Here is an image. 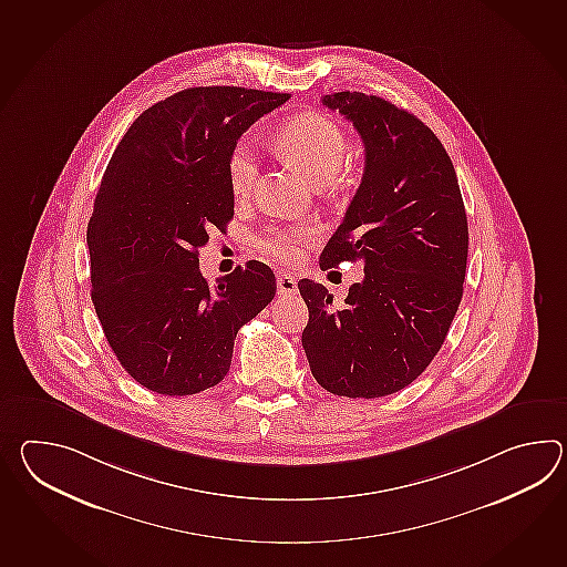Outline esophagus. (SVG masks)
Masks as SVG:
<instances>
[{"instance_id": "34e87169", "label": "esophagus", "mask_w": 567, "mask_h": 567, "mask_svg": "<svg viewBox=\"0 0 567 567\" xmlns=\"http://www.w3.org/2000/svg\"><path fill=\"white\" fill-rule=\"evenodd\" d=\"M277 289L282 297H292L297 295V280L295 277H290L287 272H280L277 277Z\"/></svg>"}]
</instances>
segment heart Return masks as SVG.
Masks as SVG:
<instances>
[{
    "instance_id": "obj_1",
    "label": "heart",
    "mask_w": 567,
    "mask_h": 567,
    "mask_svg": "<svg viewBox=\"0 0 567 567\" xmlns=\"http://www.w3.org/2000/svg\"><path fill=\"white\" fill-rule=\"evenodd\" d=\"M277 144L290 163L302 168L317 185H328L340 173L348 142L341 127L321 114H299L278 127ZM258 173L256 148L250 138H239L227 156V183L236 197L250 195ZM317 239V229L307 224L270 226L256 246L280 265H295L305 246Z\"/></svg>"
}]
</instances>
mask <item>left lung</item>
<instances>
[{"label": "left lung", "mask_w": 567, "mask_h": 567, "mask_svg": "<svg viewBox=\"0 0 567 567\" xmlns=\"http://www.w3.org/2000/svg\"><path fill=\"white\" fill-rule=\"evenodd\" d=\"M364 142L362 183L319 266L362 262L341 307L302 278V348L315 380L338 396L403 391L440 352L462 301L467 219L452 158L416 115L360 91L323 95Z\"/></svg>", "instance_id": "left-lung-1"}]
</instances>
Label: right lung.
<instances>
[{
	"mask_svg": "<svg viewBox=\"0 0 567 567\" xmlns=\"http://www.w3.org/2000/svg\"><path fill=\"white\" fill-rule=\"evenodd\" d=\"M289 93L190 87L120 140L89 219L91 301L105 340L148 391L185 396L226 378L239 328L275 299L258 260L209 285L199 248L234 217L227 156Z\"/></svg>",
	"mask_w": 567,
	"mask_h": 567,
	"instance_id": "add662e5",
	"label": "right lung"
}]
</instances>
